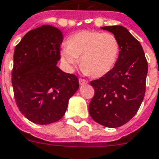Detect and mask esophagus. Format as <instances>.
I'll return each instance as SVG.
<instances>
[{
    "mask_svg": "<svg viewBox=\"0 0 159 159\" xmlns=\"http://www.w3.org/2000/svg\"><path fill=\"white\" fill-rule=\"evenodd\" d=\"M79 84L80 85H83V84H87L88 83V81L85 79H83V78H79Z\"/></svg>",
    "mask_w": 159,
    "mask_h": 159,
    "instance_id": "obj_1",
    "label": "esophagus"
}]
</instances>
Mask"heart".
Masks as SVG:
<instances>
[{
    "label": "heart",
    "mask_w": 159,
    "mask_h": 159,
    "mask_svg": "<svg viewBox=\"0 0 159 159\" xmlns=\"http://www.w3.org/2000/svg\"><path fill=\"white\" fill-rule=\"evenodd\" d=\"M120 45L110 33L81 31L70 35L61 52L62 63L72 70L80 58V67L89 76L98 78L109 74L118 61Z\"/></svg>",
    "instance_id": "heart-1"
}]
</instances>
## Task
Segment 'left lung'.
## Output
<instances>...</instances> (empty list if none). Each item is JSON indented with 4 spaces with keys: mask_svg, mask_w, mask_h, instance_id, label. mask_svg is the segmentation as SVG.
<instances>
[{
    "mask_svg": "<svg viewBox=\"0 0 159 159\" xmlns=\"http://www.w3.org/2000/svg\"><path fill=\"white\" fill-rule=\"evenodd\" d=\"M111 32L120 45L118 61L109 74L90 84L94 96L89 110L93 120L105 127H120L138 111L144 98L148 61L141 43L122 26L101 28Z\"/></svg>",
    "mask_w": 159,
    "mask_h": 159,
    "instance_id": "left-lung-1",
    "label": "left lung"
}]
</instances>
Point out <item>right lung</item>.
<instances>
[{"instance_id":"1","label":"right lung","mask_w":159,"mask_h":159,"mask_svg":"<svg viewBox=\"0 0 159 159\" xmlns=\"http://www.w3.org/2000/svg\"><path fill=\"white\" fill-rule=\"evenodd\" d=\"M62 39L60 29L43 25L26 34L15 48L14 98L20 112L35 124L61 120L70 98L79 88L76 75L66 73L56 66Z\"/></svg>"}]
</instances>
